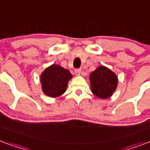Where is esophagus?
<instances>
[{"label":"esophagus","instance_id":"34e87169","mask_svg":"<svg viewBox=\"0 0 150 150\" xmlns=\"http://www.w3.org/2000/svg\"><path fill=\"white\" fill-rule=\"evenodd\" d=\"M81 69H75V75H76V76H79V75H80V74H81Z\"/></svg>","mask_w":150,"mask_h":150}]
</instances>
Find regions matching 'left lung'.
I'll use <instances>...</instances> for the list:
<instances>
[{
	"label": "left lung",
	"instance_id": "obj_1",
	"mask_svg": "<svg viewBox=\"0 0 150 150\" xmlns=\"http://www.w3.org/2000/svg\"><path fill=\"white\" fill-rule=\"evenodd\" d=\"M89 80L91 92L100 99L111 97L118 85L117 75L104 65H100L91 73Z\"/></svg>",
	"mask_w": 150,
	"mask_h": 150
}]
</instances>
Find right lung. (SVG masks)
I'll return each instance as SVG.
<instances>
[{
    "instance_id": "add662e5",
    "label": "right lung",
    "mask_w": 150,
    "mask_h": 150,
    "mask_svg": "<svg viewBox=\"0 0 150 150\" xmlns=\"http://www.w3.org/2000/svg\"><path fill=\"white\" fill-rule=\"evenodd\" d=\"M72 75L66 69L52 64L41 73L40 77L42 91L50 98H57L65 92Z\"/></svg>"
}]
</instances>
